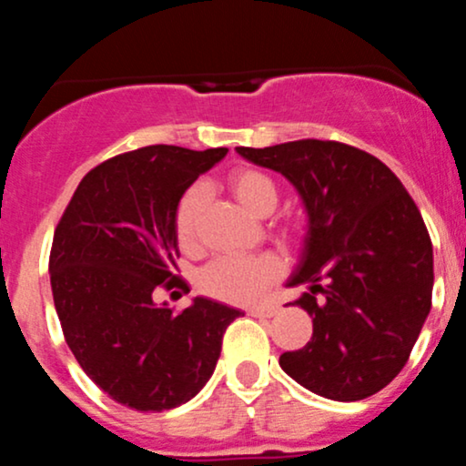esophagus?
Wrapping results in <instances>:
<instances>
[{"label":"esophagus","instance_id":"1","mask_svg":"<svg viewBox=\"0 0 466 466\" xmlns=\"http://www.w3.org/2000/svg\"><path fill=\"white\" fill-rule=\"evenodd\" d=\"M280 311L278 304H258V307H249L248 313L254 315V318H274V315Z\"/></svg>","mask_w":466,"mask_h":466}]
</instances>
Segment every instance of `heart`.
<instances>
[{"mask_svg":"<svg viewBox=\"0 0 466 466\" xmlns=\"http://www.w3.org/2000/svg\"><path fill=\"white\" fill-rule=\"evenodd\" d=\"M228 186L245 210L265 217L278 206V186L269 175L258 168H237L229 173ZM208 192L201 184L190 186L175 206L173 226L175 237L184 249H192L199 243L201 212ZM282 260L276 254L254 256H223L210 263L199 276L203 293L223 302L245 304L258 300L265 289L282 276Z\"/></svg>","mask_w":466,"mask_h":466,"instance_id":"b5f03b06","label":"heart"}]
</instances>
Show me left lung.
Here are the masks:
<instances>
[{"label":"left lung","mask_w":466,"mask_h":466,"mask_svg":"<svg viewBox=\"0 0 466 466\" xmlns=\"http://www.w3.org/2000/svg\"><path fill=\"white\" fill-rule=\"evenodd\" d=\"M237 151L285 175L309 212L289 285H311L296 307L313 318V335L282 352V370L333 400L383 390L408 363L431 309L434 254L414 199L381 159L344 142Z\"/></svg>","instance_id":"1"}]
</instances>
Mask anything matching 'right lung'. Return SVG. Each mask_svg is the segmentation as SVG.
I'll return each mask as SVG.
<instances>
[{
	"label": "right lung",
	"mask_w": 466,
	"mask_h": 466,
	"mask_svg": "<svg viewBox=\"0 0 466 466\" xmlns=\"http://www.w3.org/2000/svg\"><path fill=\"white\" fill-rule=\"evenodd\" d=\"M226 153L153 144L116 155L80 179L55 229L50 285L69 350L131 410L164 411L195 397L240 315L206 298L179 313L153 300L179 285L175 206Z\"/></svg>",
	"instance_id": "1"
}]
</instances>
